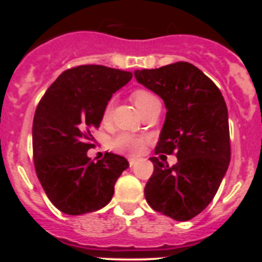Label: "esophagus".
<instances>
[{"instance_id":"34e87169","label":"esophagus","mask_w":262,"mask_h":262,"mask_svg":"<svg viewBox=\"0 0 262 262\" xmlns=\"http://www.w3.org/2000/svg\"><path fill=\"white\" fill-rule=\"evenodd\" d=\"M138 157H129L128 159V163H129V165L133 166V165H135L136 164V161H138Z\"/></svg>"}]
</instances>
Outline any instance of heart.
<instances>
[{
	"label": "heart",
	"mask_w": 262,
	"mask_h": 262,
	"mask_svg": "<svg viewBox=\"0 0 262 262\" xmlns=\"http://www.w3.org/2000/svg\"><path fill=\"white\" fill-rule=\"evenodd\" d=\"M131 98H133L136 107L142 111V113L145 110V108L149 107L152 103L159 102L157 97L155 96L154 93H151L149 90H145V89L134 90L133 94H131ZM111 113H113V102H108L107 105H106L102 114V120L105 122V123L110 120ZM111 148L115 149L117 152H120V154H127V155L139 154V152L142 151V148H143V139L140 138V136L133 135V134L122 133L111 140Z\"/></svg>",
	"instance_id": "1"
}]
</instances>
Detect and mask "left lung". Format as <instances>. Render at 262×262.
<instances>
[{
  "mask_svg": "<svg viewBox=\"0 0 262 262\" xmlns=\"http://www.w3.org/2000/svg\"><path fill=\"white\" fill-rule=\"evenodd\" d=\"M136 81L166 108L156 154H176L169 166L151 157L155 170L144 195L157 212L185 222L202 212L216 194L231 160L228 110L221 90L186 61L136 69Z\"/></svg>",
  "mask_w": 262,
  "mask_h": 262,
  "instance_id": "obj_1",
  "label": "left lung"
}]
</instances>
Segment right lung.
Instances as JSON below:
<instances>
[{
	"instance_id": "1",
	"label": "right lung",
	"mask_w": 262,
	"mask_h": 262,
	"mask_svg": "<svg viewBox=\"0 0 262 262\" xmlns=\"http://www.w3.org/2000/svg\"><path fill=\"white\" fill-rule=\"evenodd\" d=\"M133 73L103 66H80L62 72L40 99L32 123L36 176L48 200L60 211L81 215L102 209L114 185L129 166L123 156L106 154L97 163L88 157L92 129L106 105Z\"/></svg>"
}]
</instances>
